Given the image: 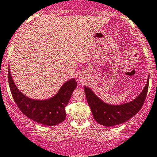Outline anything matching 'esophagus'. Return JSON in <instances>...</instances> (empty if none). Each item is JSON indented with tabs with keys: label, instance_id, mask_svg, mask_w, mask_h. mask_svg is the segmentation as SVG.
<instances>
[{
	"label": "esophagus",
	"instance_id": "34e87169",
	"mask_svg": "<svg viewBox=\"0 0 157 157\" xmlns=\"http://www.w3.org/2000/svg\"><path fill=\"white\" fill-rule=\"evenodd\" d=\"M78 82H79V83H80V84H84V83H85V78H84L83 76H82V75H80V76L78 77Z\"/></svg>",
	"mask_w": 157,
	"mask_h": 157
}]
</instances>
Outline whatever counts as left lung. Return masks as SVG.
Segmentation results:
<instances>
[{
  "label": "left lung",
  "mask_w": 157,
  "mask_h": 157,
  "mask_svg": "<svg viewBox=\"0 0 157 157\" xmlns=\"http://www.w3.org/2000/svg\"><path fill=\"white\" fill-rule=\"evenodd\" d=\"M149 76L145 87L136 98L120 105H112L105 102L97 97L90 88L85 86L84 89L87 103L90 106L94 119L101 125L112 126L129 121L139 112L147 94Z\"/></svg>",
  "instance_id": "left-lung-1"
}]
</instances>
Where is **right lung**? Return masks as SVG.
<instances>
[{
  "mask_svg": "<svg viewBox=\"0 0 157 157\" xmlns=\"http://www.w3.org/2000/svg\"><path fill=\"white\" fill-rule=\"evenodd\" d=\"M8 81L15 102L21 112L40 124L46 126L58 125L66 118L65 108L72 92L76 88L75 78L67 81L53 97L45 99H36L27 97L16 87L9 67Z\"/></svg>",
  "mask_w": 157,
  "mask_h": 157,
  "instance_id": "obj_1",
  "label": "right lung"
}]
</instances>
